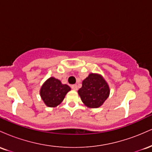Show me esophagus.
<instances>
[{
	"mask_svg": "<svg viewBox=\"0 0 152 152\" xmlns=\"http://www.w3.org/2000/svg\"><path fill=\"white\" fill-rule=\"evenodd\" d=\"M71 88H72V89L74 90V91H77V89H78V86H77V85H76V84L72 85V86H71Z\"/></svg>",
	"mask_w": 152,
	"mask_h": 152,
	"instance_id": "esophagus-1",
	"label": "esophagus"
}]
</instances>
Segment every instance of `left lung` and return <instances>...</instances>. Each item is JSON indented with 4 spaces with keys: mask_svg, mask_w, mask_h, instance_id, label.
Returning <instances> with one entry per match:
<instances>
[{
    "mask_svg": "<svg viewBox=\"0 0 152 152\" xmlns=\"http://www.w3.org/2000/svg\"><path fill=\"white\" fill-rule=\"evenodd\" d=\"M78 94L85 106L96 109L102 106L109 96L110 88L102 75L91 73L82 82Z\"/></svg>",
    "mask_w": 152,
    "mask_h": 152,
    "instance_id": "obj_1",
    "label": "left lung"
}]
</instances>
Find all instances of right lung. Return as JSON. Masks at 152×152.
<instances>
[{"instance_id":"1","label":"right lung","mask_w":152,"mask_h":152,"mask_svg":"<svg viewBox=\"0 0 152 152\" xmlns=\"http://www.w3.org/2000/svg\"><path fill=\"white\" fill-rule=\"evenodd\" d=\"M71 87L63 84L58 78L52 76L46 80L41 87L40 96L43 102L48 107H56L64 101Z\"/></svg>"}]
</instances>
